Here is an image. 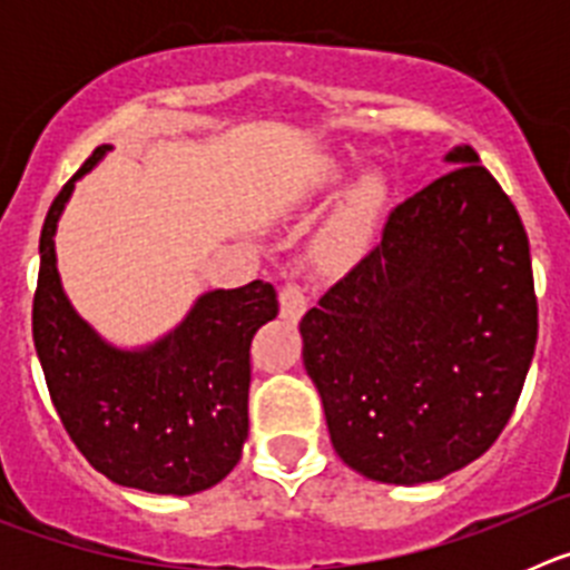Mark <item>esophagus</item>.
<instances>
[{"label":"esophagus","instance_id":"obj_1","mask_svg":"<svg viewBox=\"0 0 570 570\" xmlns=\"http://www.w3.org/2000/svg\"><path fill=\"white\" fill-rule=\"evenodd\" d=\"M305 308H308V296H305V291H302V285H296V282H285L279 288V311L285 320H299L302 314H305Z\"/></svg>","mask_w":570,"mask_h":570}]
</instances>
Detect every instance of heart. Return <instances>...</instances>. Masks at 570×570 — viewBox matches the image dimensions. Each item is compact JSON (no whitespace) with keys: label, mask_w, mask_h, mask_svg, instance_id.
<instances>
[{"label":"heart","mask_w":570,"mask_h":570,"mask_svg":"<svg viewBox=\"0 0 570 570\" xmlns=\"http://www.w3.org/2000/svg\"><path fill=\"white\" fill-rule=\"evenodd\" d=\"M382 205H385V185L376 174H365L360 183L351 185L342 203L336 205L334 216L316 236L314 250L320 262L351 265L362 259L374 242Z\"/></svg>","instance_id":"1"}]
</instances>
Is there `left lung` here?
I'll return each mask as SVG.
<instances>
[{
	"label": "left lung",
	"instance_id": "1",
	"mask_svg": "<svg viewBox=\"0 0 570 570\" xmlns=\"http://www.w3.org/2000/svg\"><path fill=\"white\" fill-rule=\"evenodd\" d=\"M387 216L382 242L302 316V360L347 468L442 480L511 420L537 345L522 219L462 145Z\"/></svg>",
	"mask_w": 570,
	"mask_h": 570
}]
</instances>
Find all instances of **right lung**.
Segmentation results:
<instances>
[{
  "instance_id": "right-lung-1",
  "label": "right lung",
  "mask_w": 570,
  "mask_h": 570,
  "mask_svg": "<svg viewBox=\"0 0 570 570\" xmlns=\"http://www.w3.org/2000/svg\"><path fill=\"white\" fill-rule=\"evenodd\" d=\"M59 190L39 236L33 345L50 400L85 460L110 482L148 493L205 491L225 480L248 440L250 340L279 314L271 282L208 291L168 336L139 351L105 342L59 282L53 234L79 176Z\"/></svg>"
}]
</instances>
